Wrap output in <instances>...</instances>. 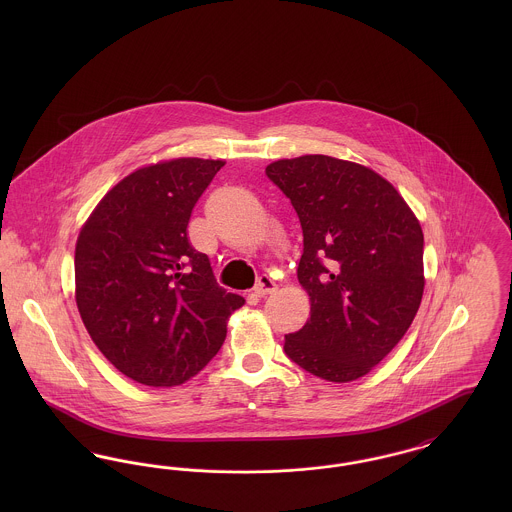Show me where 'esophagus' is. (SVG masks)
Instances as JSON below:
<instances>
[{"label":"esophagus","mask_w":512,"mask_h":512,"mask_svg":"<svg viewBox=\"0 0 512 512\" xmlns=\"http://www.w3.org/2000/svg\"><path fill=\"white\" fill-rule=\"evenodd\" d=\"M276 282L268 276V274H261L259 276V280H257V284H255V295H259V297H265L268 293L276 292Z\"/></svg>","instance_id":"obj_1"}]
</instances>
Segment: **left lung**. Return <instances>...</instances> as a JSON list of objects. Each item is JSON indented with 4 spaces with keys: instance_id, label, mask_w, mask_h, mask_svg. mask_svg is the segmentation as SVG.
I'll list each match as a JSON object with an SVG mask.
<instances>
[{
    "instance_id": "obj_1",
    "label": "left lung",
    "mask_w": 512,
    "mask_h": 512,
    "mask_svg": "<svg viewBox=\"0 0 512 512\" xmlns=\"http://www.w3.org/2000/svg\"><path fill=\"white\" fill-rule=\"evenodd\" d=\"M267 176L301 222L297 278L311 299V318L286 336L284 351L322 380H357L399 343L420 307V222L386 178L351 161L280 159Z\"/></svg>"
}]
</instances>
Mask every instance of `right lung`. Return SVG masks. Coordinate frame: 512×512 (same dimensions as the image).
Masks as SVG:
<instances>
[{
  "instance_id": "right-lung-1",
  "label": "right lung",
  "mask_w": 512,
  "mask_h": 512,
  "mask_svg": "<svg viewBox=\"0 0 512 512\" xmlns=\"http://www.w3.org/2000/svg\"><path fill=\"white\" fill-rule=\"evenodd\" d=\"M224 161L182 157L128 174L82 226L76 305L90 338L124 376L151 388L195 376L245 303L222 290L188 240L195 203Z\"/></svg>"
}]
</instances>
